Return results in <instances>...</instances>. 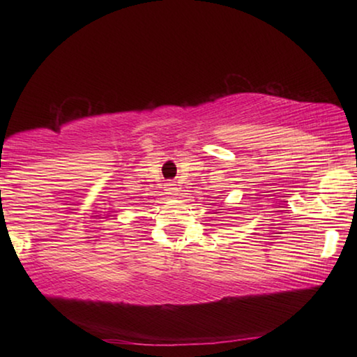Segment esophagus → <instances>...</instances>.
<instances>
[{
	"mask_svg": "<svg viewBox=\"0 0 357 357\" xmlns=\"http://www.w3.org/2000/svg\"><path fill=\"white\" fill-rule=\"evenodd\" d=\"M167 193L170 197H176L178 193H179V190H178V187H176V184H173V183H168L167 184Z\"/></svg>",
	"mask_w": 357,
	"mask_h": 357,
	"instance_id": "34e87169",
	"label": "esophagus"
}]
</instances>
